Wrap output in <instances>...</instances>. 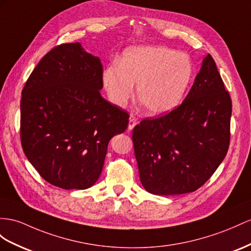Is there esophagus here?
I'll return each mask as SVG.
<instances>
[{"instance_id":"obj_1","label":"esophagus","mask_w":251,"mask_h":251,"mask_svg":"<svg viewBox=\"0 0 251 251\" xmlns=\"http://www.w3.org/2000/svg\"><path fill=\"white\" fill-rule=\"evenodd\" d=\"M137 123H138L137 119L134 118L133 115H130V118H129V123H128V131L132 130V129H133V127L137 125Z\"/></svg>"}]
</instances>
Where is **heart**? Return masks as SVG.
I'll list each match as a JSON object with an SVG mask.
<instances>
[{
    "label": "heart",
    "instance_id": "heart-1",
    "mask_svg": "<svg viewBox=\"0 0 251 251\" xmlns=\"http://www.w3.org/2000/svg\"><path fill=\"white\" fill-rule=\"evenodd\" d=\"M194 68L185 54L160 46L127 49L119 64L102 72V83L113 105L124 107L134 94L151 115L170 113L181 104L191 86Z\"/></svg>",
    "mask_w": 251,
    "mask_h": 251
}]
</instances>
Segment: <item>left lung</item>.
<instances>
[{
	"instance_id": "1",
	"label": "left lung",
	"mask_w": 251,
	"mask_h": 251,
	"mask_svg": "<svg viewBox=\"0 0 251 251\" xmlns=\"http://www.w3.org/2000/svg\"><path fill=\"white\" fill-rule=\"evenodd\" d=\"M232 102L208 54L182 104L133 128L141 183L155 195L194 192L214 174L230 142Z\"/></svg>"
}]
</instances>
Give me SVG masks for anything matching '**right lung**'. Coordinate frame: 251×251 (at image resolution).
Here are the masks:
<instances>
[{
  "instance_id": "obj_1",
  "label": "right lung",
  "mask_w": 251,
  "mask_h": 251,
  "mask_svg": "<svg viewBox=\"0 0 251 251\" xmlns=\"http://www.w3.org/2000/svg\"><path fill=\"white\" fill-rule=\"evenodd\" d=\"M102 66L79 42L56 47L22 90L21 144L40 176L64 190L98 181L109 141L129 115L100 95Z\"/></svg>"
}]
</instances>
